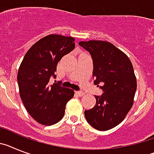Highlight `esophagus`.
<instances>
[{
  "label": "esophagus",
  "mask_w": 154,
  "mask_h": 154,
  "mask_svg": "<svg viewBox=\"0 0 154 154\" xmlns=\"http://www.w3.org/2000/svg\"><path fill=\"white\" fill-rule=\"evenodd\" d=\"M75 93L77 94L78 96H84V95H85V93H84L83 91H76Z\"/></svg>",
  "instance_id": "obj_1"
}]
</instances>
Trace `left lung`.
<instances>
[{"label": "left lung", "instance_id": "1", "mask_svg": "<svg viewBox=\"0 0 154 154\" xmlns=\"http://www.w3.org/2000/svg\"><path fill=\"white\" fill-rule=\"evenodd\" d=\"M79 45L90 53L94 81L101 84L103 91L101 96L95 95V106L85 111V118L94 129L109 130L122 122L133 106L136 91L133 64L123 52L109 42L90 40Z\"/></svg>", "mask_w": 154, "mask_h": 154}]
</instances>
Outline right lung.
Instances as JSON below:
<instances>
[{
	"label": "right lung",
	"instance_id": "1",
	"mask_svg": "<svg viewBox=\"0 0 154 154\" xmlns=\"http://www.w3.org/2000/svg\"><path fill=\"white\" fill-rule=\"evenodd\" d=\"M75 48L74 38L49 35L28 50L18 72L21 99L32 117L38 123L51 125L60 121L66 103L74 95L72 89L60 84L49 85L55 77L58 62Z\"/></svg>",
	"mask_w": 154,
	"mask_h": 154
}]
</instances>
